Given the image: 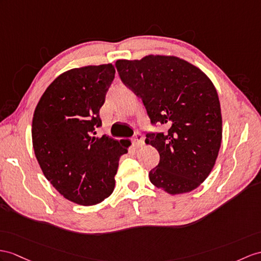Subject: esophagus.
<instances>
[{"instance_id":"esophagus-1","label":"esophagus","mask_w":261,"mask_h":261,"mask_svg":"<svg viewBox=\"0 0 261 261\" xmlns=\"http://www.w3.org/2000/svg\"><path fill=\"white\" fill-rule=\"evenodd\" d=\"M133 144H134L135 147H139V146L144 145V136L141 133H136L134 137H133Z\"/></svg>"}]
</instances>
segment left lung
<instances>
[{
    "instance_id": "obj_1",
    "label": "left lung",
    "mask_w": 261,
    "mask_h": 261,
    "mask_svg": "<svg viewBox=\"0 0 261 261\" xmlns=\"http://www.w3.org/2000/svg\"><path fill=\"white\" fill-rule=\"evenodd\" d=\"M115 66L123 84L142 99L150 124L165 127L146 134V144L160 152L150 182L171 195L192 192L211 174L221 143L220 104L212 81L175 56L118 60Z\"/></svg>"
}]
</instances>
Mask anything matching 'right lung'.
<instances>
[{
  "label": "right lung",
  "instance_id": "right-lung-1",
  "mask_svg": "<svg viewBox=\"0 0 261 261\" xmlns=\"http://www.w3.org/2000/svg\"><path fill=\"white\" fill-rule=\"evenodd\" d=\"M114 77L112 64L73 68L53 81L34 112L32 139L43 174L79 205H96L113 193L119 157L130 145L95 137Z\"/></svg>",
  "mask_w": 261,
  "mask_h": 261
}]
</instances>
